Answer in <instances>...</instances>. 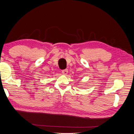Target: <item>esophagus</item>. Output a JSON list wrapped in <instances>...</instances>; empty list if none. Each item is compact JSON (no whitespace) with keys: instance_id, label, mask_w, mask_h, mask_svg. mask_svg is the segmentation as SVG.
Listing matches in <instances>:
<instances>
[{"instance_id":"34e87169","label":"esophagus","mask_w":134,"mask_h":134,"mask_svg":"<svg viewBox=\"0 0 134 134\" xmlns=\"http://www.w3.org/2000/svg\"><path fill=\"white\" fill-rule=\"evenodd\" d=\"M62 72L64 75H67L68 73V70L67 69H65V70H63L62 71Z\"/></svg>"}]
</instances>
